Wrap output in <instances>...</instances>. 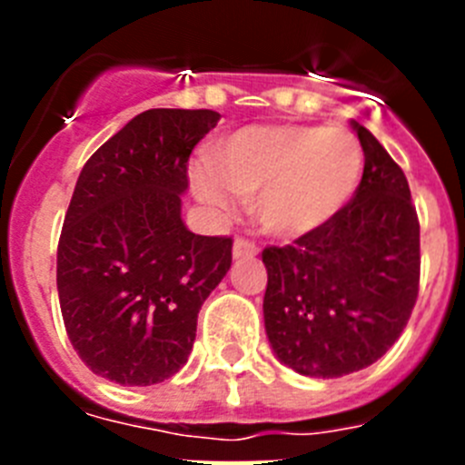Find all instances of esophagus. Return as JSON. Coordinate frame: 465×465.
Listing matches in <instances>:
<instances>
[{"label":"esophagus","instance_id":"34e87169","mask_svg":"<svg viewBox=\"0 0 465 465\" xmlns=\"http://www.w3.org/2000/svg\"><path fill=\"white\" fill-rule=\"evenodd\" d=\"M258 253V246L253 244V242L249 240H235V244H232V258H253Z\"/></svg>","mask_w":465,"mask_h":465}]
</instances>
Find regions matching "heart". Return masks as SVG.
I'll use <instances>...</instances> for the list:
<instances>
[{
    "label": "heart",
    "instance_id": "obj_1",
    "mask_svg": "<svg viewBox=\"0 0 465 465\" xmlns=\"http://www.w3.org/2000/svg\"><path fill=\"white\" fill-rule=\"evenodd\" d=\"M213 167L191 172L195 195L230 212L253 200L256 221L272 237H300L322 228L351 200L363 172V151L342 127L256 125L221 139Z\"/></svg>",
    "mask_w": 465,
    "mask_h": 465
}]
</instances>
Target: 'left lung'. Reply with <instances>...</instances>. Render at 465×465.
I'll list each match as a JSON object with an SVG mask.
<instances>
[{"label": "left lung", "instance_id": "1", "mask_svg": "<svg viewBox=\"0 0 465 465\" xmlns=\"http://www.w3.org/2000/svg\"><path fill=\"white\" fill-rule=\"evenodd\" d=\"M354 197L322 228L262 262L265 332L283 365L305 377L351 375L393 347L419 293V221L408 179L363 125Z\"/></svg>", "mask_w": 465, "mask_h": 465}]
</instances>
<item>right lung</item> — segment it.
Segmentation results:
<instances>
[{"label": "right lung", "instance_id": "1", "mask_svg": "<svg viewBox=\"0 0 465 465\" xmlns=\"http://www.w3.org/2000/svg\"><path fill=\"white\" fill-rule=\"evenodd\" d=\"M219 118L143 111L81 170L57 244V295L94 375L151 386L188 361L197 312L232 262L230 237L195 235L182 219L188 158Z\"/></svg>", "mask_w": 465, "mask_h": 465}]
</instances>
